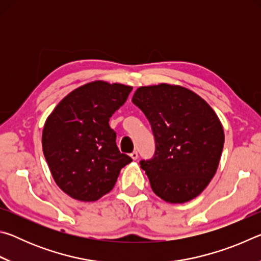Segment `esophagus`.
I'll return each mask as SVG.
<instances>
[{"label":"esophagus","instance_id":"esophagus-1","mask_svg":"<svg viewBox=\"0 0 261 261\" xmlns=\"http://www.w3.org/2000/svg\"><path fill=\"white\" fill-rule=\"evenodd\" d=\"M130 156H131L132 160H137V159H138V152H137V151L132 152V153L130 154Z\"/></svg>","mask_w":261,"mask_h":261}]
</instances>
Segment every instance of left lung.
Masks as SVG:
<instances>
[{
	"mask_svg": "<svg viewBox=\"0 0 261 261\" xmlns=\"http://www.w3.org/2000/svg\"><path fill=\"white\" fill-rule=\"evenodd\" d=\"M132 102L151 123L155 153L141 160L153 192L170 204H183L204 191L218 170L223 126L211 106L179 85L141 86Z\"/></svg>",
	"mask_w": 261,
	"mask_h": 261,
	"instance_id": "1",
	"label": "left lung"
}]
</instances>
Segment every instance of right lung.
<instances>
[{
	"instance_id": "1",
	"label": "right lung",
	"mask_w": 261,
	"mask_h": 261,
	"mask_svg": "<svg viewBox=\"0 0 261 261\" xmlns=\"http://www.w3.org/2000/svg\"><path fill=\"white\" fill-rule=\"evenodd\" d=\"M131 91L124 84L87 83L70 92L47 117L42 151L57 187L73 199H100L132 161L118 151L108 123Z\"/></svg>"
}]
</instances>
